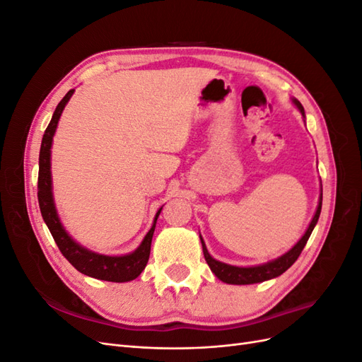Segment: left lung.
Here are the masks:
<instances>
[{"mask_svg":"<svg viewBox=\"0 0 362 362\" xmlns=\"http://www.w3.org/2000/svg\"><path fill=\"white\" fill-rule=\"evenodd\" d=\"M294 104L298 105L302 116L305 117V110H303L302 104L298 100H294ZM320 211H322V194H320L319 206H317V211L313 217V221H311L308 229H306L305 235L299 240V242L294 245V247L290 249L286 255L279 257L278 259H273V261L267 262V264H261V266H255V267H235V266H229V264H225V262L214 259L210 254H208L204 240L201 238L202 250H204V257H205L206 264L210 266L211 272L218 279L226 282V284H235V286H246V284H257V282H262V281H267V279H272V278H276V276L282 275V273L286 272L287 269H290L294 264V261L299 258L300 252L303 250L306 242H308V238L313 233V229H314L317 221H319Z\"/></svg>","mask_w":362,"mask_h":362,"instance_id":"8db88e82","label":"left lung"}]
</instances>
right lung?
Listing matches in <instances>:
<instances>
[{
	"mask_svg": "<svg viewBox=\"0 0 362 362\" xmlns=\"http://www.w3.org/2000/svg\"><path fill=\"white\" fill-rule=\"evenodd\" d=\"M74 89L64 95L63 100L59 103L56 112L52 115L49 125L45 129V134L42 137L40 145V154H39V178H37V199L43 221H45L49 233L54 238V242L59 246L63 257L66 258L71 264L84 275L92 276L101 281H110V282H127L136 279L141 270L148 264L149 254H151V242L152 235H154V229L157 223V217L160 216L161 208L156 214L154 225L149 229V233L144 238L141 245L133 252L124 257H108L95 254L92 250H87L86 247L75 243L74 240L64 231V228L60 223V218L57 216L56 206L52 201V192H51V144L52 136L56 133V128L59 124V119L64 105L72 96Z\"/></svg>",
	"mask_w": 362,
	"mask_h": 362,
	"instance_id": "1",
	"label": "right lung"
}]
</instances>
